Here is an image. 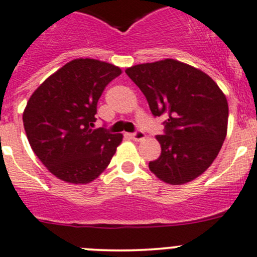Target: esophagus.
Segmentation results:
<instances>
[{"label": "esophagus", "instance_id": "esophagus-1", "mask_svg": "<svg viewBox=\"0 0 257 257\" xmlns=\"http://www.w3.org/2000/svg\"><path fill=\"white\" fill-rule=\"evenodd\" d=\"M131 138L133 139V141L139 142V141H142V139L146 138V134H144L142 131H137V132H134V133L131 134Z\"/></svg>", "mask_w": 257, "mask_h": 257}]
</instances>
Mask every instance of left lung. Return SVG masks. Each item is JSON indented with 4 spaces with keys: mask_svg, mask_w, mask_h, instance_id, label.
I'll return each instance as SVG.
<instances>
[{
    "mask_svg": "<svg viewBox=\"0 0 257 257\" xmlns=\"http://www.w3.org/2000/svg\"><path fill=\"white\" fill-rule=\"evenodd\" d=\"M142 90L154 116L163 115L157 136L161 156L149 169L161 181L183 184L212 164L227 133L228 104L203 71L173 59L139 64L125 70Z\"/></svg>",
    "mask_w": 257,
    "mask_h": 257,
    "instance_id": "obj_1",
    "label": "left lung"
}]
</instances>
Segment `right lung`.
Listing matches in <instances>:
<instances>
[{"instance_id":"add662e5","label":"right lung","mask_w":257,"mask_h":257,"mask_svg":"<svg viewBox=\"0 0 257 257\" xmlns=\"http://www.w3.org/2000/svg\"><path fill=\"white\" fill-rule=\"evenodd\" d=\"M115 65L75 59L46 79L31 95L22 120L32 151L68 183H90L113 158L123 136L93 129L105 86L119 76Z\"/></svg>"}]
</instances>
